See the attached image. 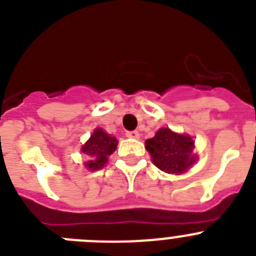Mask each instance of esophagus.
I'll use <instances>...</instances> for the list:
<instances>
[{
	"label": "esophagus",
	"mask_w": 256,
	"mask_h": 256,
	"mask_svg": "<svg viewBox=\"0 0 256 256\" xmlns=\"http://www.w3.org/2000/svg\"><path fill=\"white\" fill-rule=\"evenodd\" d=\"M126 136L128 138H138L140 133L138 130H128V132L126 133Z\"/></svg>",
	"instance_id": "1"
}]
</instances>
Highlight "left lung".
I'll list each match as a JSON object with an SVG mask.
<instances>
[{"label": "left lung", "mask_w": 256, "mask_h": 256, "mask_svg": "<svg viewBox=\"0 0 256 256\" xmlns=\"http://www.w3.org/2000/svg\"><path fill=\"white\" fill-rule=\"evenodd\" d=\"M144 144L154 164L165 173H183L195 162V155H192L194 141L190 136L177 134L168 128H162L155 137L146 140Z\"/></svg>", "instance_id": "8db88e82"}]
</instances>
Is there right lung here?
<instances>
[{"label":"right lung","mask_w":256,"mask_h":256,"mask_svg":"<svg viewBox=\"0 0 256 256\" xmlns=\"http://www.w3.org/2000/svg\"><path fill=\"white\" fill-rule=\"evenodd\" d=\"M118 146V140L108 136L102 130H96L91 138L82 148V152L88 155L91 159L86 162V166L91 170L102 168L108 162V156L112 155Z\"/></svg>","instance_id":"add662e5"}]
</instances>
